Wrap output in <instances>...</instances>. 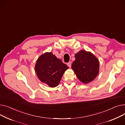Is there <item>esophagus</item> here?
<instances>
[{
	"mask_svg": "<svg viewBox=\"0 0 125 125\" xmlns=\"http://www.w3.org/2000/svg\"><path fill=\"white\" fill-rule=\"evenodd\" d=\"M67 65H68V67H69V68H71V62H68V63H67Z\"/></svg>",
	"mask_w": 125,
	"mask_h": 125,
	"instance_id": "1",
	"label": "esophagus"
}]
</instances>
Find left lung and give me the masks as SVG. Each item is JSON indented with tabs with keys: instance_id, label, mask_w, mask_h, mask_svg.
Wrapping results in <instances>:
<instances>
[{
	"instance_id": "8db88e82",
	"label": "left lung",
	"mask_w": 125,
	"mask_h": 125,
	"mask_svg": "<svg viewBox=\"0 0 125 125\" xmlns=\"http://www.w3.org/2000/svg\"><path fill=\"white\" fill-rule=\"evenodd\" d=\"M72 69L81 82L87 84L92 81L98 74L99 62L91 52L81 50L75 54Z\"/></svg>"
}]
</instances>
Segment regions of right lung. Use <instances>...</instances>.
<instances>
[{
	"label": "right lung",
	"mask_w": 125,
	"mask_h": 125,
	"mask_svg": "<svg viewBox=\"0 0 125 125\" xmlns=\"http://www.w3.org/2000/svg\"><path fill=\"white\" fill-rule=\"evenodd\" d=\"M68 68L52 52L42 54L35 66L36 73L39 80L52 88L59 84L64 72Z\"/></svg>",
	"instance_id": "add662e5"
}]
</instances>
